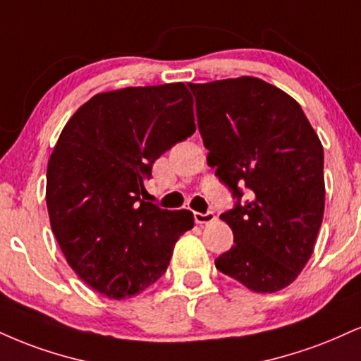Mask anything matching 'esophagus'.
Listing matches in <instances>:
<instances>
[{"mask_svg":"<svg viewBox=\"0 0 361 361\" xmlns=\"http://www.w3.org/2000/svg\"><path fill=\"white\" fill-rule=\"evenodd\" d=\"M193 216H195V222L200 224V225L210 224V222H214V220H215L214 212H207V214H200V212H195Z\"/></svg>","mask_w":361,"mask_h":361,"instance_id":"esophagus-1","label":"esophagus"}]
</instances>
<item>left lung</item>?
Masks as SVG:
<instances>
[{
	"label": "left lung",
	"mask_w": 361,
	"mask_h": 361,
	"mask_svg": "<svg viewBox=\"0 0 361 361\" xmlns=\"http://www.w3.org/2000/svg\"><path fill=\"white\" fill-rule=\"evenodd\" d=\"M188 85L207 161L237 198L220 215L235 245L215 266L254 293H277L314 250L324 212L323 145L301 106L257 77Z\"/></svg>",
	"instance_id": "left-lung-1"
}]
</instances>
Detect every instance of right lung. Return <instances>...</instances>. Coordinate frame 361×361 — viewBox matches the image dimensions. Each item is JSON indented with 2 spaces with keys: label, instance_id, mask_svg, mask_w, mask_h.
Masks as SVG:
<instances>
[{
  "label": "right lung",
  "instance_id": "1",
  "mask_svg": "<svg viewBox=\"0 0 361 361\" xmlns=\"http://www.w3.org/2000/svg\"><path fill=\"white\" fill-rule=\"evenodd\" d=\"M193 133L183 82L101 92L65 124L47 168V208L68 266L89 288L124 299L166 272L195 219L145 202V180Z\"/></svg>",
  "mask_w": 361,
  "mask_h": 361
}]
</instances>
